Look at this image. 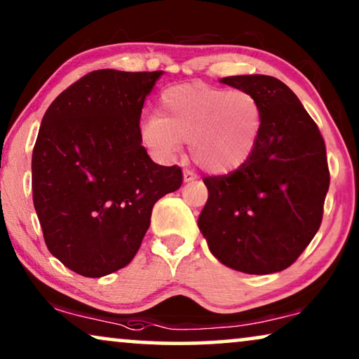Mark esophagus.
I'll return each mask as SVG.
<instances>
[{
  "instance_id": "1",
  "label": "esophagus",
  "mask_w": 359,
  "mask_h": 359,
  "mask_svg": "<svg viewBox=\"0 0 359 359\" xmlns=\"http://www.w3.org/2000/svg\"><path fill=\"white\" fill-rule=\"evenodd\" d=\"M194 180H196V175L193 173V171H189V170L183 171V181H184V183H191V181H194Z\"/></svg>"
}]
</instances>
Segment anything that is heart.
Segmentation results:
<instances>
[{
    "label": "heart",
    "instance_id": "1",
    "mask_svg": "<svg viewBox=\"0 0 359 359\" xmlns=\"http://www.w3.org/2000/svg\"><path fill=\"white\" fill-rule=\"evenodd\" d=\"M262 124V107L250 93L183 83L161 93L158 114L142 119L140 137L160 160H173L188 142L201 170L225 175L250 158Z\"/></svg>",
    "mask_w": 359,
    "mask_h": 359
}]
</instances>
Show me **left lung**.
Here are the masks:
<instances>
[{
	"label": "left lung",
	"instance_id": "8db88e82",
	"mask_svg": "<svg viewBox=\"0 0 359 359\" xmlns=\"http://www.w3.org/2000/svg\"><path fill=\"white\" fill-rule=\"evenodd\" d=\"M220 83L255 96L263 124L242 166L204 178L209 198L199 230L225 266L248 274L283 271L320 227L330 186L325 144L299 97L278 78L238 75Z\"/></svg>",
	"mask_w": 359,
	"mask_h": 359
}]
</instances>
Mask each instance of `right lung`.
<instances>
[{
	"label": "right lung",
	"mask_w": 359,
	"mask_h": 359,
	"mask_svg": "<svg viewBox=\"0 0 359 359\" xmlns=\"http://www.w3.org/2000/svg\"><path fill=\"white\" fill-rule=\"evenodd\" d=\"M161 72L96 70L55 97L32 151V199L46 245L68 269L101 278L127 266L151 209L183 183L142 145L140 114Z\"/></svg>",
	"instance_id": "add662e5"
}]
</instances>
